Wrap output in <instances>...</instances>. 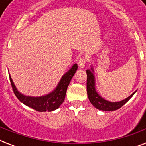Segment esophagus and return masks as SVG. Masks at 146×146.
<instances>
[{
	"label": "esophagus",
	"instance_id": "esophagus-1",
	"mask_svg": "<svg viewBox=\"0 0 146 146\" xmlns=\"http://www.w3.org/2000/svg\"><path fill=\"white\" fill-rule=\"evenodd\" d=\"M86 61L87 60L86 57H81V58H80L79 61H78V66H79V67L80 68H83Z\"/></svg>",
	"mask_w": 146,
	"mask_h": 146
}]
</instances>
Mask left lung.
<instances>
[{"mask_svg":"<svg viewBox=\"0 0 146 146\" xmlns=\"http://www.w3.org/2000/svg\"><path fill=\"white\" fill-rule=\"evenodd\" d=\"M93 71V70H92ZM87 73V95L89 97V99L92 104L95 106L97 109L101 110V111H116L117 109L120 108L124 104H126L128 101H129L131 97L134 95L133 93L131 96H129V97L125 98L124 100H123L121 102H111L108 101L104 100V98H102L101 96L97 93V92L96 91V87H95V78H94L93 73H92V71L89 70H86Z\"/></svg>","mask_w":146,"mask_h":146,"instance_id":"1","label":"left lung"}]
</instances>
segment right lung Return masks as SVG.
Listing matches in <instances>:
<instances>
[{
  "mask_svg": "<svg viewBox=\"0 0 146 146\" xmlns=\"http://www.w3.org/2000/svg\"><path fill=\"white\" fill-rule=\"evenodd\" d=\"M77 64H74L72 66V68L66 74H64L54 91L47 96H42V97H29L19 93L17 91V88L15 87L14 83L10 75L9 76H10L13 91L14 92L15 96H17L20 102L39 112L52 111L58 108L60 105L64 102L67 87L70 82V80H72V78L77 70Z\"/></svg>",
  "mask_w": 146,
  "mask_h": 146,
  "instance_id": "obj_1",
  "label": "right lung"
}]
</instances>
